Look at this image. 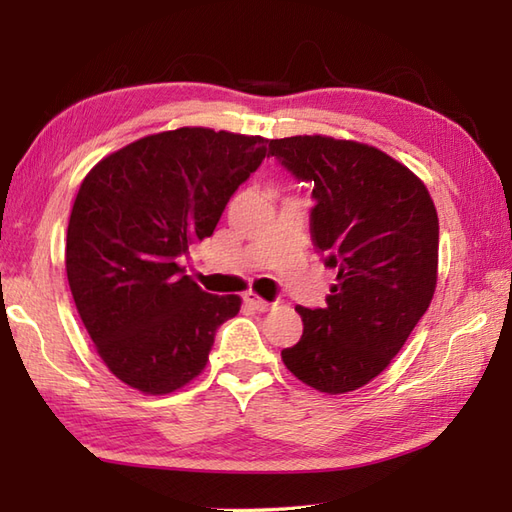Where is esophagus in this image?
I'll use <instances>...</instances> for the list:
<instances>
[{
    "mask_svg": "<svg viewBox=\"0 0 512 512\" xmlns=\"http://www.w3.org/2000/svg\"><path fill=\"white\" fill-rule=\"evenodd\" d=\"M244 303H246L248 308H253V310H257V312H266V310L273 308V303L266 301V299H262V297L253 295V292H248V295L244 297Z\"/></svg>",
    "mask_w": 512,
    "mask_h": 512,
    "instance_id": "obj_1",
    "label": "esophagus"
}]
</instances>
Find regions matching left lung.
I'll return each instance as SVG.
<instances>
[{
  "label": "left lung",
  "instance_id": "8db88e82",
  "mask_svg": "<svg viewBox=\"0 0 512 512\" xmlns=\"http://www.w3.org/2000/svg\"><path fill=\"white\" fill-rule=\"evenodd\" d=\"M268 156L312 187V244L339 270L325 308H295L303 334L281 358L306 385L345 394L383 372L429 308L436 206L407 167L354 140L277 138Z\"/></svg>",
  "mask_w": 512,
  "mask_h": 512
}]
</instances>
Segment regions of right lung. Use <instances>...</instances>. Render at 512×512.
Listing matches in <instances>:
<instances>
[{
  "mask_svg": "<svg viewBox=\"0 0 512 512\" xmlns=\"http://www.w3.org/2000/svg\"><path fill=\"white\" fill-rule=\"evenodd\" d=\"M266 151L259 136L180 127L118 149L81 182L65 270L99 356L129 387L156 396L187 385L239 312L242 299L204 292L180 259L213 235Z\"/></svg>",
  "mask_w": 512,
  "mask_h": 512,
  "instance_id": "add662e5",
  "label": "right lung"
}]
</instances>
